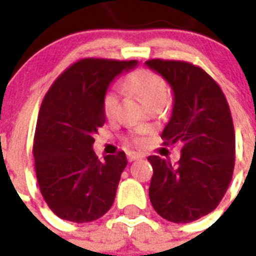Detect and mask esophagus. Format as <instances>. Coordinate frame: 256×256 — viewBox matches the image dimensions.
<instances>
[{
    "label": "esophagus",
    "mask_w": 256,
    "mask_h": 256,
    "mask_svg": "<svg viewBox=\"0 0 256 256\" xmlns=\"http://www.w3.org/2000/svg\"><path fill=\"white\" fill-rule=\"evenodd\" d=\"M126 156H128V160L130 162L132 160H140V158H144V154H140V152H126Z\"/></svg>",
    "instance_id": "esophagus-1"
}]
</instances>
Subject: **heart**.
Wrapping results in <instances>:
<instances>
[{
    "instance_id": "obj_1",
    "label": "heart",
    "mask_w": 256,
    "mask_h": 256,
    "mask_svg": "<svg viewBox=\"0 0 256 256\" xmlns=\"http://www.w3.org/2000/svg\"><path fill=\"white\" fill-rule=\"evenodd\" d=\"M124 86L140 96L148 106L156 104V102H160V100H168V85H166L164 78L152 70L140 69L138 72H134L126 78ZM102 108H104V116L108 120L116 118L118 108H120V96L116 90H108L104 92ZM144 134H146V132L140 128V130L132 132L128 140H132V144H140L144 140Z\"/></svg>"
}]
</instances>
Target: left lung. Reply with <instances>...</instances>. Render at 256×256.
<instances>
[{
	"mask_svg": "<svg viewBox=\"0 0 256 256\" xmlns=\"http://www.w3.org/2000/svg\"><path fill=\"white\" fill-rule=\"evenodd\" d=\"M174 92L164 144H182L178 164L148 156L152 178L148 196L166 220L188 223L215 210L230 186L235 164L234 124L219 85L199 66L184 61L148 60Z\"/></svg>",
	"mask_w": 256,
	"mask_h": 256,
	"instance_id": "8db88e82",
	"label": "left lung"
}]
</instances>
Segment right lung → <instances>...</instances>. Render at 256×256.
Wrapping results in <instances>:
<instances>
[{"mask_svg": "<svg viewBox=\"0 0 256 256\" xmlns=\"http://www.w3.org/2000/svg\"><path fill=\"white\" fill-rule=\"evenodd\" d=\"M136 61L84 58L53 82L44 96L34 134V168L50 210L74 223L110 210L128 160L124 152L98 160L94 134L106 120L102 100L108 85Z\"/></svg>", "mask_w": 256, "mask_h": 256, "instance_id": "1", "label": "right lung"}]
</instances>
